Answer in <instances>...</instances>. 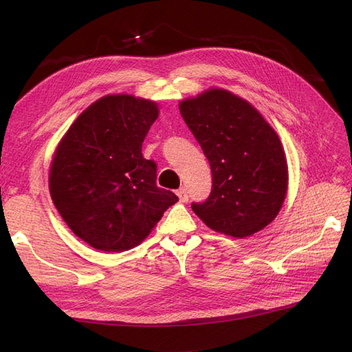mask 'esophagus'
<instances>
[{"label": "esophagus", "instance_id": "obj_1", "mask_svg": "<svg viewBox=\"0 0 352 352\" xmlns=\"http://www.w3.org/2000/svg\"><path fill=\"white\" fill-rule=\"evenodd\" d=\"M177 197H179V201H180V202H186L188 198H189L188 189H186V188H180V189L177 190Z\"/></svg>", "mask_w": 352, "mask_h": 352}]
</instances>
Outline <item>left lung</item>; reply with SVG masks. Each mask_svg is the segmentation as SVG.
<instances>
[{"label":"left lung","instance_id":"1","mask_svg":"<svg viewBox=\"0 0 352 352\" xmlns=\"http://www.w3.org/2000/svg\"><path fill=\"white\" fill-rule=\"evenodd\" d=\"M207 157L212 186L192 202L206 225L233 238L260 232L278 216L287 190V164L278 133L252 105L225 89H208L179 105Z\"/></svg>","mask_w":352,"mask_h":352}]
</instances>
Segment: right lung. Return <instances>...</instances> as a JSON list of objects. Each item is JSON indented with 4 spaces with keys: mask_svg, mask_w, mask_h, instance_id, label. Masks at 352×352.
I'll return each mask as SVG.
<instances>
[{
    "mask_svg": "<svg viewBox=\"0 0 352 352\" xmlns=\"http://www.w3.org/2000/svg\"><path fill=\"white\" fill-rule=\"evenodd\" d=\"M158 117L154 101L107 95L85 110L57 146L50 194L73 233L92 248L140 245L179 198L158 188L142 142Z\"/></svg>",
    "mask_w": 352,
    "mask_h": 352,
    "instance_id": "obj_1",
    "label": "right lung"
}]
</instances>
